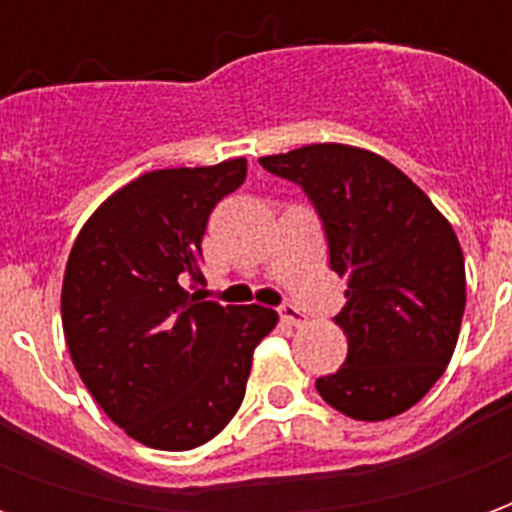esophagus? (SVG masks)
Returning a JSON list of instances; mask_svg holds the SVG:
<instances>
[{
    "mask_svg": "<svg viewBox=\"0 0 512 512\" xmlns=\"http://www.w3.org/2000/svg\"><path fill=\"white\" fill-rule=\"evenodd\" d=\"M279 318L288 323V326H304V323H307V315H304L299 307H293V304L279 307Z\"/></svg>",
    "mask_w": 512,
    "mask_h": 512,
    "instance_id": "obj_1",
    "label": "esophagus"
}]
</instances>
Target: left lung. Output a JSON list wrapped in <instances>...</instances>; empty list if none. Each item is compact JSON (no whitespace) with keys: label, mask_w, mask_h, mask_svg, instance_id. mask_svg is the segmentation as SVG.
I'll use <instances>...</instances> for the list:
<instances>
[{"label":"left lung","mask_w":512,"mask_h":512,"mask_svg":"<svg viewBox=\"0 0 512 512\" xmlns=\"http://www.w3.org/2000/svg\"><path fill=\"white\" fill-rule=\"evenodd\" d=\"M260 164L307 191L332 271L348 282L334 318L348 356L315 381L318 392L362 422L403 414L447 370L461 332L466 271L452 224L414 180L365 147L323 142Z\"/></svg>","instance_id":"8db88e82"}]
</instances>
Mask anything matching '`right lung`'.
<instances>
[{
    "label": "right lung",
    "instance_id": "1",
    "mask_svg": "<svg viewBox=\"0 0 512 512\" xmlns=\"http://www.w3.org/2000/svg\"><path fill=\"white\" fill-rule=\"evenodd\" d=\"M246 158L145 172L106 197L73 241L62 329L106 417L156 450H194L235 417L266 307L202 301V235Z\"/></svg>",
    "mask_w": 512,
    "mask_h": 512
}]
</instances>
